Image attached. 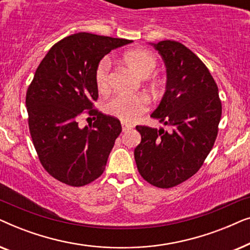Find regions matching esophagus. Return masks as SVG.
Wrapping results in <instances>:
<instances>
[{"label":"esophagus","mask_w":250,"mask_h":250,"mask_svg":"<svg viewBox=\"0 0 250 250\" xmlns=\"http://www.w3.org/2000/svg\"><path fill=\"white\" fill-rule=\"evenodd\" d=\"M133 127H134V125L133 124H129V123H125V122L122 123V128L124 132L128 131V129H132Z\"/></svg>","instance_id":"esophagus-1"}]
</instances>
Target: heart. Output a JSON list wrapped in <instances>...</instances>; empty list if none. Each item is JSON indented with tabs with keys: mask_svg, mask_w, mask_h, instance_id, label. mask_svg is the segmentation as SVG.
<instances>
[{
	"mask_svg": "<svg viewBox=\"0 0 250 250\" xmlns=\"http://www.w3.org/2000/svg\"><path fill=\"white\" fill-rule=\"evenodd\" d=\"M124 61L133 71H135L141 77H148L157 67V58L155 54L151 51L143 49H135L126 52ZM110 69L111 63L107 58L99 61L95 68V84L100 92H107L109 90ZM153 86H158V83L155 82ZM148 104V99L143 94H117L107 102L105 109L109 114L121 121L134 122L143 112L146 111Z\"/></svg>",
	"mask_w": 250,
	"mask_h": 250,
	"instance_id": "heart-1",
	"label": "heart"
}]
</instances>
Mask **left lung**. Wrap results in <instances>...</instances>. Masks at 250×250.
Here are the masks:
<instances>
[{"label": "left lung", "mask_w": 250, "mask_h": 250, "mask_svg": "<svg viewBox=\"0 0 250 250\" xmlns=\"http://www.w3.org/2000/svg\"><path fill=\"white\" fill-rule=\"evenodd\" d=\"M151 45L162 56L167 71L166 92L151 117L172 129L136 126L141 142L134 158L146 182L169 189L203 166L217 138L222 104L213 76L192 51L169 40Z\"/></svg>", "instance_id": "obj_1"}]
</instances>
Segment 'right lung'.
Instances as JSON below:
<instances>
[{"instance_id":"1","label":"right lung","mask_w":250,"mask_h":250,"mask_svg":"<svg viewBox=\"0 0 250 250\" xmlns=\"http://www.w3.org/2000/svg\"><path fill=\"white\" fill-rule=\"evenodd\" d=\"M131 42L74 34L54 44L37 67L26 93L29 132L44 169L60 182L83 187L104 173L122 125L94 108L95 68L111 50ZM82 114L92 115L94 124L80 128Z\"/></svg>"}]
</instances>
